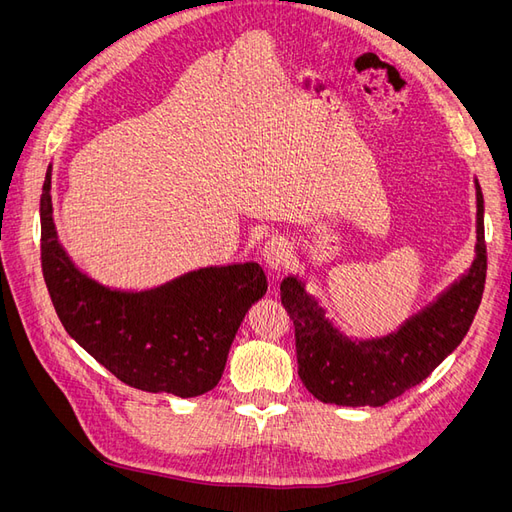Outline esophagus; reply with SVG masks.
Returning <instances> with one entry per match:
<instances>
[{"label":"esophagus","instance_id":"1","mask_svg":"<svg viewBox=\"0 0 512 512\" xmlns=\"http://www.w3.org/2000/svg\"><path fill=\"white\" fill-rule=\"evenodd\" d=\"M290 258V247L282 237H273L262 247V260L269 271H280Z\"/></svg>","mask_w":512,"mask_h":512}]
</instances>
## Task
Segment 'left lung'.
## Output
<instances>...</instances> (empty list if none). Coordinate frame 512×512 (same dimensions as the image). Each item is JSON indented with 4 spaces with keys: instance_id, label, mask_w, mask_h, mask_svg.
<instances>
[{
    "instance_id": "left-lung-1",
    "label": "left lung",
    "mask_w": 512,
    "mask_h": 512,
    "mask_svg": "<svg viewBox=\"0 0 512 512\" xmlns=\"http://www.w3.org/2000/svg\"><path fill=\"white\" fill-rule=\"evenodd\" d=\"M483 192L476 181V258L468 273L401 327L378 339L352 342L324 318L299 277L282 282V305L294 322L299 378L324 404L384 406L421 384L466 337L483 299L487 245Z\"/></svg>"
}]
</instances>
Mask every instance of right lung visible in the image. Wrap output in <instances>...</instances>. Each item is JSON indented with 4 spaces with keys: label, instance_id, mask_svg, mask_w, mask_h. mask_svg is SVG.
<instances>
[{
    "label": "right lung",
    "instance_id": "1",
    "mask_svg": "<svg viewBox=\"0 0 512 512\" xmlns=\"http://www.w3.org/2000/svg\"><path fill=\"white\" fill-rule=\"evenodd\" d=\"M42 275L68 335L123 384L196 397L220 382L247 309L267 292L256 262L190 271L164 286L123 292L91 280L57 241L51 166L40 196Z\"/></svg>",
    "mask_w": 512,
    "mask_h": 512
}]
</instances>
